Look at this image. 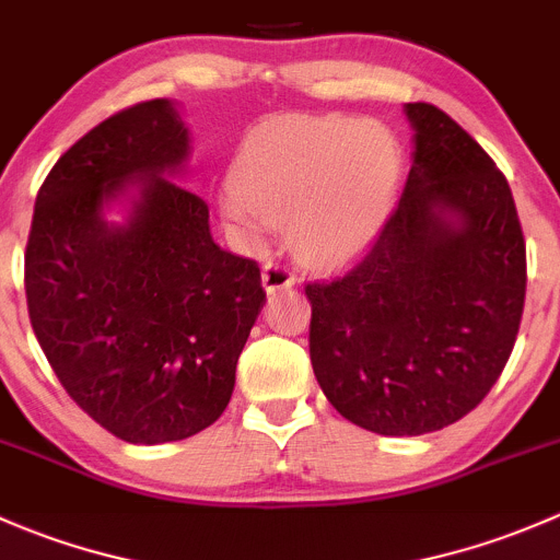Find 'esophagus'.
<instances>
[{
  "label": "esophagus",
  "mask_w": 560,
  "mask_h": 560,
  "mask_svg": "<svg viewBox=\"0 0 560 560\" xmlns=\"http://www.w3.org/2000/svg\"><path fill=\"white\" fill-rule=\"evenodd\" d=\"M295 273H292L287 265L281 262H268L262 268V287L265 292H279V290H290L295 287Z\"/></svg>",
  "instance_id": "obj_1"
}]
</instances>
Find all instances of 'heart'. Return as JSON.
<instances>
[{
	"label": "heart",
	"mask_w": 560,
	"mask_h": 560,
	"mask_svg": "<svg viewBox=\"0 0 560 560\" xmlns=\"http://www.w3.org/2000/svg\"><path fill=\"white\" fill-rule=\"evenodd\" d=\"M400 162L398 138L371 118H276L248 135L219 202L246 238L290 222L298 257L341 265L387 224Z\"/></svg>",
	"instance_id": "b5f03b06"
}]
</instances>
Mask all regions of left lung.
Here are the masks:
<instances>
[{
    "label": "left lung",
    "instance_id": "1",
    "mask_svg": "<svg viewBox=\"0 0 560 560\" xmlns=\"http://www.w3.org/2000/svg\"><path fill=\"white\" fill-rule=\"evenodd\" d=\"M404 110L415 151L398 208L360 262L306 284L316 382L338 415L382 436L442 431L477 409L525 303L504 173L436 105Z\"/></svg>",
    "mask_w": 560,
    "mask_h": 560
}]
</instances>
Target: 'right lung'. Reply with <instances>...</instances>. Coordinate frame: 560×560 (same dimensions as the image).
Wrapping results in <instances>:
<instances>
[{
  "instance_id": "right-lung-1",
  "label": "right lung",
  "mask_w": 560,
  "mask_h": 560,
  "mask_svg": "<svg viewBox=\"0 0 560 560\" xmlns=\"http://www.w3.org/2000/svg\"><path fill=\"white\" fill-rule=\"evenodd\" d=\"M189 129L171 100L113 113L43 180L26 244L32 330L72 400L129 444L217 422L265 306L254 259L213 244L180 186ZM128 222L107 223L110 201Z\"/></svg>"
}]
</instances>
